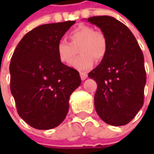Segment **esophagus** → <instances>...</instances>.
<instances>
[{
    "label": "esophagus",
    "instance_id": "1",
    "mask_svg": "<svg viewBox=\"0 0 154 154\" xmlns=\"http://www.w3.org/2000/svg\"><path fill=\"white\" fill-rule=\"evenodd\" d=\"M80 78H81V80H86V78H87V74H86V72H80Z\"/></svg>",
    "mask_w": 154,
    "mask_h": 154
}]
</instances>
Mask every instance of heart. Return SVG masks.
<instances>
[{
	"instance_id": "heart-1",
	"label": "heart",
	"mask_w": 154,
	"mask_h": 154,
	"mask_svg": "<svg viewBox=\"0 0 154 154\" xmlns=\"http://www.w3.org/2000/svg\"><path fill=\"white\" fill-rule=\"evenodd\" d=\"M69 43L60 41L56 46V53L60 62L69 64L77 55H80L71 66L77 70L85 71L92 68L94 59L101 61L105 56L108 44L105 35L102 32L94 31L91 26L80 25L68 34Z\"/></svg>"
}]
</instances>
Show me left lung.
<instances>
[{"instance_id":"1","label":"left lung","mask_w":154,"mask_h":154,"mask_svg":"<svg viewBox=\"0 0 154 154\" xmlns=\"http://www.w3.org/2000/svg\"><path fill=\"white\" fill-rule=\"evenodd\" d=\"M87 21L101 29L108 44L105 56L88 74L98 84L95 109L104 122L125 125L144 102L146 75L142 51L130 30L115 18L94 16Z\"/></svg>"}]
</instances>
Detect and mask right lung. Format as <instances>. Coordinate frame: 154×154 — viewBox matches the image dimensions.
Returning <instances> with one entry per match:
<instances>
[{"label": "right lung", "mask_w": 154, "mask_h": 154, "mask_svg": "<svg viewBox=\"0 0 154 154\" xmlns=\"http://www.w3.org/2000/svg\"><path fill=\"white\" fill-rule=\"evenodd\" d=\"M75 21L46 24L26 33L13 54L10 90L18 114L37 129H51L65 119L69 98L81 83L74 68L60 62L56 46Z\"/></svg>", "instance_id": "obj_1"}]
</instances>
